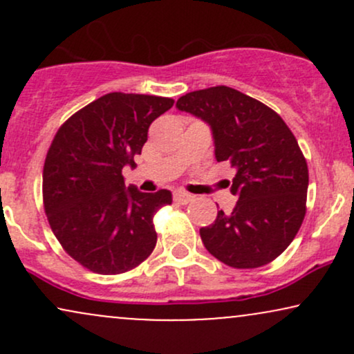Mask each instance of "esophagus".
<instances>
[{
	"label": "esophagus",
	"instance_id": "esophagus-1",
	"mask_svg": "<svg viewBox=\"0 0 354 354\" xmlns=\"http://www.w3.org/2000/svg\"><path fill=\"white\" fill-rule=\"evenodd\" d=\"M173 200L180 203V205H188V203L194 200V196L189 193H185V191H176V193L173 194Z\"/></svg>",
	"mask_w": 354,
	"mask_h": 354
}]
</instances>
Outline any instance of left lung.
<instances>
[{"label": "left lung", "mask_w": 354, "mask_h": 354, "mask_svg": "<svg viewBox=\"0 0 354 354\" xmlns=\"http://www.w3.org/2000/svg\"><path fill=\"white\" fill-rule=\"evenodd\" d=\"M176 108L209 124L216 161L236 169V206L200 230L203 245L231 268L268 265L290 246L306 214L308 165L295 135L278 113L228 86L191 91Z\"/></svg>", "instance_id": "1"}]
</instances>
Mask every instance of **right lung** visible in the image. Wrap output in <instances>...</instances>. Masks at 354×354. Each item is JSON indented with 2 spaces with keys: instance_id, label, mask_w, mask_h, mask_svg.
I'll list each match as a JSON object with an SVG mask.
<instances>
[{
  "instance_id": "1",
  "label": "right lung",
  "mask_w": 354,
  "mask_h": 354,
  "mask_svg": "<svg viewBox=\"0 0 354 354\" xmlns=\"http://www.w3.org/2000/svg\"><path fill=\"white\" fill-rule=\"evenodd\" d=\"M171 98L108 93L59 126L43 168V203L63 250L98 274L133 270L153 253V216L171 205L168 189H126L121 171L135 166L149 124Z\"/></svg>"
}]
</instances>
